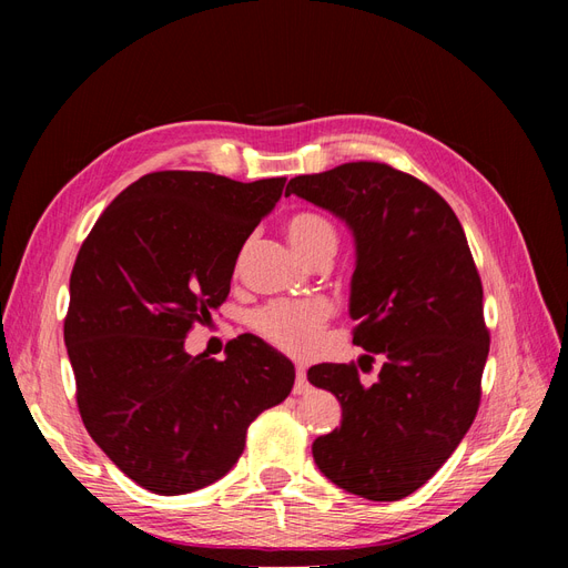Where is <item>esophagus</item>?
I'll list each match as a JSON object with an SVG mask.
<instances>
[{
	"mask_svg": "<svg viewBox=\"0 0 568 568\" xmlns=\"http://www.w3.org/2000/svg\"><path fill=\"white\" fill-rule=\"evenodd\" d=\"M311 390V384H307V374H305V367L298 365L296 367V386H294V393H307Z\"/></svg>",
	"mask_w": 568,
	"mask_h": 568,
	"instance_id": "1",
	"label": "esophagus"
}]
</instances>
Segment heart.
Returning a JSON list of instances; mask_svg holds the SVG:
<instances>
[{"label": "heart", "instance_id": "heart-1", "mask_svg": "<svg viewBox=\"0 0 568 568\" xmlns=\"http://www.w3.org/2000/svg\"><path fill=\"white\" fill-rule=\"evenodd\" d=\"M288 242L305 261L322 253H336L338 234L329 220L315 213H298L286 225ZM329 317V305L320 298L272 301L251 315L253 329L274 346L294 353L311 355L317 351L322 326Z\"/></svg>", "mask_w": 568, "mask_h": 568}]
</instances>
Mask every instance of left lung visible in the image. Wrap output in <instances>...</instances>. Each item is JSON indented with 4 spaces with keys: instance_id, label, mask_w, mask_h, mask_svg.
I'll list each match as a JSON object with an SVG mask.
<instances>
[{
    "instance_id": "left-lung-1",
    "label": "left lung",
    "mask_w": 568,
    "mask_h": 568,
    "mask_svg": "<svg viewBox=\"0 0 568 568\" xmlns=\"http://www.w3.org/2000/svg\"><path fill=\"white\" fill-rule=\"evenodd\" d=\"M291 194L353 232V343L384 359L372 386L355 365L307 369L341 403V426L313 443L315 464L353 495L400 500L443 467L478 409L490 336L467 236L440 194L386 163L298 175Z\"/></svg>"
}]
</instances>
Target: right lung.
<instances>
[{"label":"right lung","mask_w":568,"mask_h":568,"mask_svg":"<svg viewBox=\"0 0 568 568\" xmlns=\"http://www.w3.org/2000/svg\"><path fill=\"white\" fill-rule=\"evenodd\" d=\"M284 182L144 175L111 201L75 257L63 338L80 417L151 493L215 484L242 457L251 422L294 388L291 359L253 334L230 341L222 363L184 351L192 324L225 303L239 251Z\"/></svg>","instance_id":"right-lung-1"}]
</instances>
